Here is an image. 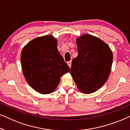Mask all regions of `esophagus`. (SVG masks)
Listing matches in <instances>:
<instances>
[{"instance_id":"esophagus-1","label":"esophagus","mask_w":130,"mask_h":130,"mask_svg":"<svg viewBox=\"0 0 130 130\" xmlns=\"http://www.w3.org/2000/svg\"><path fill=\"white\" fill-rule=\"evenodd\" d=\"M67 64H68V66H69V67H71V66H72V61H68L67 62Z\"/></svg>"}]
</instances>
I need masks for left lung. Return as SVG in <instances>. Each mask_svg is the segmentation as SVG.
<instances>
[{
	"instance_id": "obj_1",
	"label": "left lung",
	"mask_w": 130,
	"mask_h": 130,
	"mask_svg": "<svg viewBox=\"0 0 130 130\" xmlns=\"http://www.w3.org/2000/svg\"><path fill=\"white\" fill-rule=\"evenodd\" d=\"M78 56L72 61L70 74L80 91L92 93L105 84L111 73L112 52L109 46L93 35L76 40Z\"/></svg>"
}]
</instances>
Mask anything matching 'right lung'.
<instances>
[{
  "label": "right lung",
  "mask_w": 130,
  "mask_h": 130,
  "mask_svg": "<svg viewBox=\"0 0 130 130\" xmlns=\"http://www.w3.org/2000/svg\"><path fill=\"white\" fill-rule=\"evenodd\" d=\"M57 43L51 35L38 37L28 42L21 52L24 77L32 88L40 93H52L59 84L60 77L70 72Z\"/></svg>",
  "instance_id": "1"
}]
</instances>
